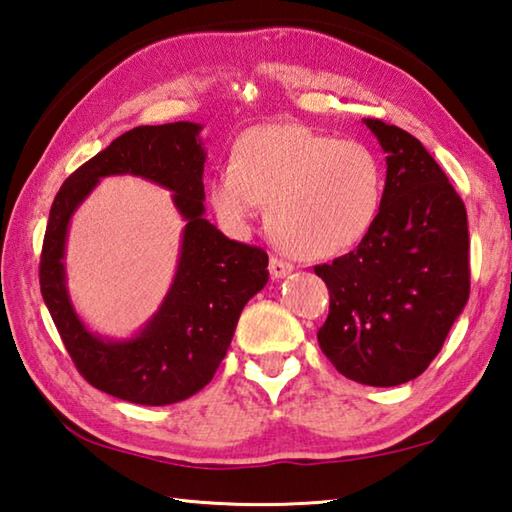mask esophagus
Returning a JSON list of instances; mask_svg holds the SVG:
<instances>
[{
	"label": "esophagus",
	"instance_id": "esophagus-1",
	"mask_svg": "<svg viewBox=\"0 0 512 512\" xmlns=\"http://www.w3.org/2000/svg\"><path fill=\"white\" fill-rule=\"evenodd\" d=\"M291 271H294V265L287 263V260H283V258H271L269 260V274H271V278H276V280L287 278Z\"/></svg>",
	"mask_w": 512,
	"mask_h": 512
}]
</instances>
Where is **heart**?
I'll return each instance as SVG.
<instances>
[{"label": "heart", "mask_w": 512, "mask_h": 512, "mask_svg": "<svg viewBox=\"0 0 512 512\" xmlns=\"http://www.w3.org/2000/svg\"><path fill=\"white\" fill-rule=\"evenodd\" d=\"M382 196V165L367 145L296 123L247 130L234 165L218 168L210 181V203L225 229L245 234L269 203L276 241L305 260L356 247L375 225Z\"/></svg>", "instance_id": "heart-1"}]
</instances>
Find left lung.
<instances>
[{"instance_id":"8db88e82","label":"left lung","mask_w":512,"mask_h":512,"mask_svg":"<svg viewBox=\"0 0 512 512\" xmlns=\"http://www.w3.org/2000/svg\"><path fill=\"white\" fill-rule=\"evenodd\" d=\"M387 154L380 214L353 252L318 265L329 287L320 349L344 378L398 387L440 353L471 289L462 198L413 134L362 119Z\"/></svg>"}]
</instances>
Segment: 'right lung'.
<instances>
[{"mask_svg":"<svg viewBox=\"0 0 512 512\" xmlns=\"http://www.w3.org/2000/svg\"><path fill=\"white\" fill-rule=\"evenodd\" d=\"M201 123L139 125L72 172L55 196L39 263V285L72 362L92 387L114 398L165 406L214 378L243 307L267 285V252L229 241L205 218ZM139 175L173 192L186 221L169 294L130 339H106L80 320L67 294L65 243L78 205L106 175Z\"/></svg>","mask_w":512,"mask_h":512,"instance_id":"1","label":"right lung"}]
</instances>
